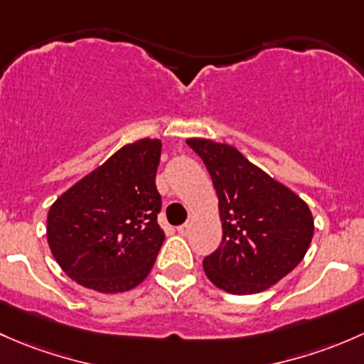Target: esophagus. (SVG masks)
<instances>
[{
  "label": "esophagus",
  "instance_id": "1",
  "mask_svg": "<svg viewBox=\"0 0 364 364\" xmlns=\"http://www.w3.org/2000/svg\"><path fill=\"white\" fill-rule=\"evenodd\" d=\"M189 228H191L189 224L186 223V224H182V226H178L177 231H178V233H181V235H187V233H189Z\"/></svg>",
  "mask_w": 364,
  "mask_h": 364
}]
</instances>
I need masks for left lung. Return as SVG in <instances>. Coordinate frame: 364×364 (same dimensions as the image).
<instances>
[{
  "label": "left lung",
  "mask_w": 364,
  "mask_h": 364,
  "mask_svg": "<svg viewBox=\"0 0 364 364\" xmlns=\"http://www.w3.org/2000/svg\"><path fill=\"white\" fill-rule=\"evenodd\" d=\"M219 198L223 242L203 259L207 277L231 294L268 289L298 266L314 237L309 205L242 152L191 138Z\"/></svg>",
  "instance_id": "obj_1"
}]
</instances>
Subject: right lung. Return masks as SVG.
<instances>
[{"mask_svg":"<svg viewBox=\"0 0 364 364\" xmlns=\"http://www.w3.org/2000/svg\"><path fill=\"white\" fill-rule=\"evenodd\" d=\"M159 157V140L127 144L48 210V247L75 282L112 294L149 275L164 242L157 224Z\"/></svg>","mask_w":364,"mask_h":364,"instance_id":"add662e5","label":"right lung"}]
</instances>
